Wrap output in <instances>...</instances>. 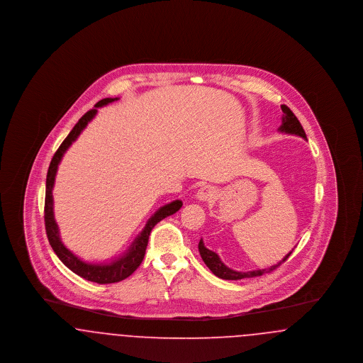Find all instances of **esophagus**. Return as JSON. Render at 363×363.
<instances>
[{"mask_svg": "<svg viewBox=\"0 0 363 363\" xmlns=\"http://www.w3.org/2000/svg\"><path fill=\"white\" fill-rule=\"evenodd\" d=\"M196 197L200 201H209V200H212L215 197V189L212 186H208V185L207 186H203V188L199 189Z\"/></svg>", "mask_w": 363, "mask_h": 363, "instance_id": "obj_1", "label": "esophagus"}]
</instances>
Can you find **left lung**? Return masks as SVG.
<instances>
[{"label":"left lung","instance_id":"1","mask_svg":"<svg viewBox=\"0 0 363 363\" xmlns=\"http://www.w3.org/2000/svg\"><path fill=\"white\" fill-rule=\"evenodd\" d=\"M281 111L284 113L283 114V118H281V125L279 128L280 132L283 133H289V135H295V136H299V138H306V133L301 125V122L298 121V118L294 116L293 111L286 106V104H281ZM199 252H200V256L203 261L206 262L208 268L212 271V274L215 277H220V279H225V280H240V279H247V277H261L264 274H269L272 272L274 269H277V267H280L286 259L290 257V255L293 253V250L281 259L279 261L277 265H272L269 268H264V269H256V271H249V272H238V271H234L231 268H228L227 265L223 264V261L219 259V256L209 250L206 247L203 240H200L199 242Z\"/></svg>","mask_w":363,"mask_h":363}]
</instances>
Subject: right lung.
Masks as SVG:
<instances>
[{"label": "right lung", "instance_id": "obj_1", "mask_svg": "<svg viewBox=\"0 0 363 363\" xmlns=\"http://www.w3.org/2000/svg\"><path fill=\"white\" fill-rule=\"evenodd\" d=\"M114 101H118V98H104V99L95 104L94 108L86 111V114L79 120V122L74 125V128L70 130L69 135L62 141V144L60 145L57 152L52 156L49 170H48V178H46L45 227H46V234H48V238H49V242L52 245V250L58 256V259H61L72 272H74L76 275H79V277H83L86 280L94 281V283H99V284L117 283V281H121L123 279L130 277L138 269V265L141 264V261L144 259L150 234H151V231L155 227L156 223H159L164 218L173 215L179 208L182 207V201L175 200V201H172V203L159 208L155 213L148 219L147 225L143 228L140 235H138V238L132 242L128 252L120 259H113L111 262H107V264H104V262H101V264L86 262V261L79 259L76 255H73L61 241L60 230H58V225L55 223L54 211H52V186H54L58 164H60L64 154L67 152V150L72 145V143L76 141V138H79L80 133L84 130L88 122L92 121V118L96 116L98 107L111 104Z\"/></svg>", "mask_w": 363, "mask_h": 363}]
</instances>
